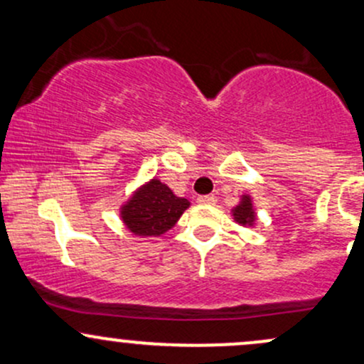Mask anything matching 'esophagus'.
I'll return each mask as SVG.
<instances>
[{"label": "esophagus", "instance_id": "obj_1", "mask_svg": "<svg viewBox=\"0 0 364 364\" xmlns=\"http://www.w3.org/2000/svg\"><path fill=\"white\" fill-rule=\"evenodd\" d=\"M196 202L202 203V205H214V203L217 202V198L214 195H202L196 198Z\"/></svg>", "mask_w": 364, "mask_h": 364}]
</instances>
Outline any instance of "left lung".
Masks as SVG:
<instances>
[{
  "instance_id": "8db88e82",
  "label": "left lung",
  "mask_w": 364,
  "mask_h": 364,
  "mask_svg": "<svg viewBox=\"0 0 364 364\" xmlns=\"http://www.w3.org/2000/svg\"><path fill=\"white\" fill-rule=\"evenodd\" d=\"M232 217L237 224L241 225H255L257 223V214L253 210V203H252V196L250 195H243L241 196V202L231 210Z\"/></svg>"
}]
</instances>
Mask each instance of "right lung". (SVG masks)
Masks as SVG:
<instances>
[{"instance_id":"1","label":"right lung","mask_w":364,"mask_h":364,"mask_svg":"<svg viewBox=\"0 0 364 364\" xmlns=\"http://www.w3.org/2000/svg\"><path fill=\"white\" fill-rule=\"evenodd\" d=\"M190 202L176 196L161 179L154 178L140 186L121 207V220L135 236H161L178 223Z\"/></svg>"}]
</instances>
